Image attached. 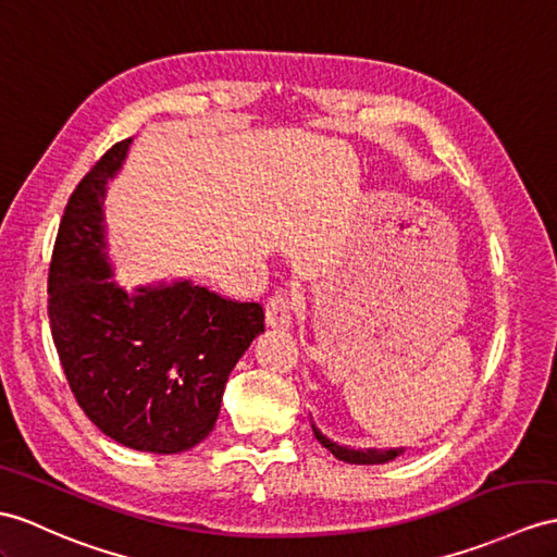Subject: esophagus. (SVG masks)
<instances>
[{
  "mask_svg": "<svg viewBox=\"0 0 557 557\" xmlns=\"http://www.w3.org/2000/svg\"><path fill=\"white\" fill-rule=\"evenodd\" d=\"M295 311H297V300L288 293L271 295L264 305L267 323L271 325V329H288V325L293 323Z\"/></svg>",
  "mask_w": 557,
  "mask_h": 557,
  "instance_id": "34e87169",
  "label": "esophagus"
}]
</instances>
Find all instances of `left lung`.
<instances>
[{"label":"left lung","instance_id":"1","mask_svg":"<svg viewBox=\"0 0 557 557\" xmlns=\"http://www.w3.org/2000/svg\"><path fill=\"white\" fill-rule=\"evenodd\" d=\"M314 428V435L321 442V446H325L335 458L345 460V463H355V466H381L387 463V460L397 458L401 454V449H389V451H377V449H347V446H341L331 442L325 435H321V430L317 425Z\"/></svg>","mask_w":557,"mask_h":557}]
</instances>
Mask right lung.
I'll return each mask as SVG.
<instances>
[{
	"label": "right lung",
	"instance_id": "add662e5",
	"mask_svg": "<svg viewBox=\"0 0 557 557\" xmlns=\"http://www.w3.org/2000/svg\"><path fill=\"white\" fill-rule=\"evenodd\" d=\"M129 144L108 148L67 198L49 264V323L67 385L103 435L182 454L212 432L228 373L264 331V311L191 281L132 295L108 281L106 182Z\"/></svg>",
	"mask_w": 557,
	"mask_h": 557
}]
</instances>
